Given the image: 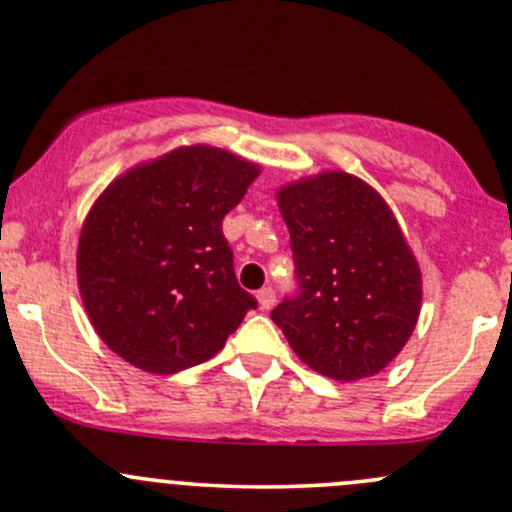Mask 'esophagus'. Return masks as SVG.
Here are the masks:
<instances>
[{
    "mask_svg": "<svg viewBox=\"0 0 512 512\" xmlns=\"http://www.w3.org/2000/svg\"><path fill=\"white\" fill-rule=\"evenodd\" d=\"M257 301H260V306L265 308V311H269V308L274 306V301H277V294H274L272 286H265V289L257 291Z\"/></svg>",
    "mask_w": 512,
    "mask_h": 512,
    "instance_id": "34e87169",
    "label": "esophagus"
}]
</instances>
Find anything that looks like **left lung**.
Wrapping results in <instances>:
<instances>
[{"label": "left lung", "mask_w": 512, "mask_h": 512, "mask_svg": "<svg viewBox=\"0 0 512 512\" xmlns=\"http://www.w3.org/2000/svg\"><path fill=\"white\" fill-rule=\"evenodd\" d=\"M299 294L272 311L291 350L318 374H379L418 323L423 279L384 199L347 172H320L277 192Z\"/></svg>", "instance_id": "left-lung-1"}]
</instances>
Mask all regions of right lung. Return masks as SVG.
Returning a JSON list of instances; mask_svg holds the SVG:
<instances>
[{"label":"right lung","mask_w":512,"mask_h":512,"mask_svg":"<svg viewBox=\"0 0 512 512\" xmlns=\"http://www.w3.org/2000/svg\"><path fill=\"white\" fill-rule=\"evenodd\" d=\"M260 165L189 145L123 172L89 209L77 282L111 352L150 374H174L223 350L255 296L240 289L223 218Z\"/></svg>","instance_id":"obj_1"}]
</instances>
